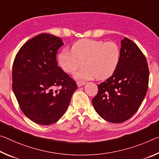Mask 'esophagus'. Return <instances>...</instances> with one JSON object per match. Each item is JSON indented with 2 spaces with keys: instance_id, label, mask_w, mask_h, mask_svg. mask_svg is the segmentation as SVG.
<instances>
[{
  "instance_id": "esophagus-1",
  "label": "esophagus",
  "mask_w": 159,
  "mask_h": 159,
  "mask_svg": "<svg viewBox=\"0 0 159 159\" xmlns=\"http://www.w3.org/2000/svg\"><path fill=\"white\" fill-rule=\"evenodd\" d=\"M85 84V82H79V81H78V82H77V85H78V87H81V86L84 85Z\"/></svg>"
}]
</instances>
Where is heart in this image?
<instances>
[{
	"label": "heart",
	"instance_id": "b5f03b06",
	"mask_svg": "<svg viewBox=\"0 0 159 159\" xmlns=\"http://www.w3.org/2000/svg\"><path fill=\"white\" fill-rule=\"evenodd\" d=\"M120 52L115 42L82 39L74 43L71 51L63 50L58 55L60 66L72 74L84 62L85 67L74 74L80 81L108 79L114 73L120 61Z\"/></svg>",
	"mask_w": 159,
	"mask_h": 159
}]
</instances>
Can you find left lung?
Returning a JSON list of instances; mask_svg holds the SVG:
<instances>
[{"label":"left lung","instance_id":"1","mask_svg":"<svg viewBox=\"0 0 159 159\" xmlns=\"http://www.w3.org/2000/svg\"><path fill=\"white\" fill-rule=\"evenodd\" d=\"M120 43L116 70L98 85V94L92 99L96 112L113 123L124 122L135 114L146 96L149 84V68L144 54L128 38Z\"/></svg>","mask_w":159,"mask_h":159}]
</instances>
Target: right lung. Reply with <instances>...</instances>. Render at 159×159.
Wrapping results in <instances>:
<instances>
[{
  "mask_svg": "<svg viewBox=\"0 0 159 159\" xmlns=\"http://www.w3.org/2000/svg\"><path fill=\"white\" fill-rule=\"evenodd\" d=\"M60 38L41 34L18 51L12 66V90L26 117L40 125H50L65 114L77 84L60 66L56 55ZM60 87V89L55 88Z\"/></svg>",
  "mask_w": 159,
  "mask_h": 159,
  "instance_id": "add662e5",
  "label": "right lung"
}]
</instances>
